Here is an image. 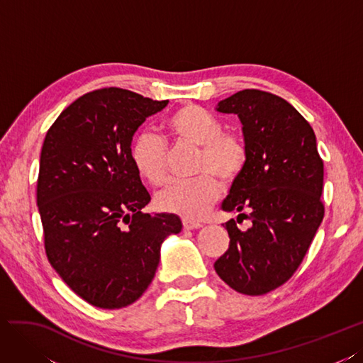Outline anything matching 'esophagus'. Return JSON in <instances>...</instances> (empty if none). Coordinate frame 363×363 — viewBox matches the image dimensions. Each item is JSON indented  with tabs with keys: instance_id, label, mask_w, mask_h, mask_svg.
Returning a JSON list of instances; mask_svg holds the SVG:
<instances>
[{
	"instance_id": "esophagus-1",
	"label": "esophagus",
	"mask_w": 363,
	"mask_h": 363,
	"mask_svg": "<svg viewBox=\"0 0 363 363\" xmlns=\"http://www.w3.org/2000/svg\"><path fill=\"white\" fill-rule=\"evenodd\" d=\"M182 225H184V230H187V231L199 230V228H202V225L199 222H191V220H184Z\"/></svg>"
}]
</instances>
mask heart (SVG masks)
<instances>
[{
    "mask_svg": "<svg viewBox=\"0 0 363 363\" xmlns=\"http://www.w3.org/2000/svg\"><path fill=\"white\" fill-rule=\"evenodd\" d=\"M174 147H198L190 181H176L157 196L161 211L178 214L184 220H199L220 196L223 187L242 178L250 160V150L240 132L223 129L220 118L206 109L184 105L165 118ZM130 160L143 179L160 187L169 179L170 153L165 143L153 133H141L132 143Z\"/></svg>",
    "mask_w": 363,
    "mask_h": 363,
    "instance_id": "b5f03b06",
    "label": "heart"
}]
</instances>
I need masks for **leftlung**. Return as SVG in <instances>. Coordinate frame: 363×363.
Listing matches in <instances>:
<instances>
[{
	"label": "left lung",
	"instance_id": "1",
	"mask_svg": "<svg viewBox=\"0 0 363 363\" xmlns=\"http://www.w3.org/2000/svg\"><path fill=\"white\" fill-rule=\"evenodd\" d=\"M217 111L239 116L250 150L222 208L252 226L242 231L234 219L223 225L230 247L214 269L234 291L264 295L292 278L324 219V162L312 126L281 97L243 89Z\"/></svg>",
	"mask_w": 363,
	"mask_h": 363
}]
</instances>
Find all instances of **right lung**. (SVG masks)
<instances>
[{
    "mask_svg": "<svg viewBox=\"0 0 363 363\" xmlns=\"http://www.w3.org/2000/svg\"><path fill=\"white\" fill-rule=\"evenodd\" d=\"M167 103L100 88L62 111L45 135L36 187L45 254L91 306L135 303L155 277L162 240L182 228L174 214L143 213L150 194L130 160L133 133Z\"/></svg>",
    "mask_w": 363,
    "mask_h": 363,
    "instance_id": "add662e5",
    "label": "right lung"
}]
</instances>
